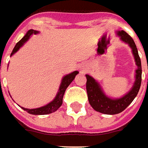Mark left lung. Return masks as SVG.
Wrapping results in <instances>:
<instances>
[{
  "mask_svg": "<svg viewBox=\"0 0 148 148\" xmlns=\"http://www.w3.org/2000/svg\"><path fill=\"white\" fill-rule=\"evenodd\" d=\"M118 34L121 38L125 42L128 43L132 49V53L134 55L135 61L138 69L136 71V82L134 86L129 93L122 98L118 99H112L106 97L101 90L99 84L89 75H86L87 77V88L88 101L90 106L95 110L105 114H117L125 110L129 106L133 99L137 95L139 90L140 88L142 80V67L141 61L137 48L132 38L126 33L125 31H118Z\"/></svg>",
  "mask_w": 148,
  "mask_h": 148,
  "instance_id": "8db88e82",
  "label": "left lung"
}]
</instances>
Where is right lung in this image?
Wrapping results in <instances>:
<instances>
[{
    "instance_id": "obj_1",
    "label": "right lung",
    "mask_w": 148,
    "mask_h": 148,
    "mask_svg": "<svg viewBox=\"0 0 148 148\" xmlns=\"http://www.w3.org/2000/svg\"><path fill=\"white\" fill-rule=\"evenodd\" d=\"M38 31H34V30H29L27 31V33L26 34V35L22 39L19 41L18 42L16 43V45L14 47L13 50L11 53V56L15 53L18 50V49L21 47V46L23 45V43L26 42L28 38H30L32 34H37ZM79 73V72L77 71H75L73 73H70L69 75H65L64 77L62 79V82H61V84L60 86V88H59V91H58L57 96L54 99V100H53L51 102H49V104H47L45 106H42V107H40V108L37 109H26L22 107L23 110H26L27 113L31 114H34V115H45V114H51L53 112H54L58 110L61 105H62V102H63V97L64 95V92L66 90L67 87L69 86V84L73 82V80L75 79V75H77Z\"/></svg>"
}]
</instances>
